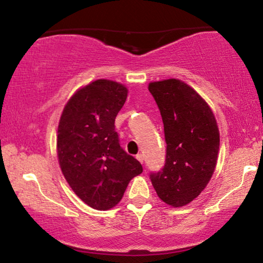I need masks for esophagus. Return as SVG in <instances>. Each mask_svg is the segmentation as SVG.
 <instances>
[{
	"instance_id": "esophagus-1",
	"label": "esophagus",
	"mask_w": 263,
	"mask_h": 263,
	"mask_svg": "<svg viewBox=\"0 0 263 263\" xmlns=\"http://www.w3.org/2000/svg\"><path fill=\"white\" fill-rule=\"evenodd\" d=\"M136 159H138L141 164L143 163V160H145V159H143V156H142L141 153H140V154H138V156H136Z\"/></svg>"
}]
</instances>
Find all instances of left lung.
Wrapping results in <instances>:
<instances>
[{"instance_id": "obj_1", "label": "left lung", "mask_w": 263, "mask_h": 263, "mask_svg": "<svg viewBox=\"0 0 263 263\" xmlns=\"http://www.w3.org/2000/svg\"><path fill=\"white\" fill-rule=\"evenodd\" d=\"M164 123L166 156L163 168L151 172L158 196L182 207L206 188L217 165L219 130L207 103L177 79L151 82Z\"/></svg>"}]
</instances>
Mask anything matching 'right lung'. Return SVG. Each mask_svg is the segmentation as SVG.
Masks as SVG:
<instances>
[{"mask_svg":"<svg viewBox=\"0 0 263 263\" xmlns=\"http://www.w3.org/2000/svg\"><path fill=\"white\" fill-rule=\"evenodd\" d=\"M127 95L118 82L93 81L71 97L60 120L61 170L74 193L95 210L116 206L130 179L142 172V165L122 148L115 130V118Z\"/></svg>","mask_w":263,"mask_h":263,"instance_id":"1","label":"right lung"}]
</instances>
